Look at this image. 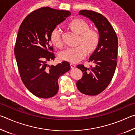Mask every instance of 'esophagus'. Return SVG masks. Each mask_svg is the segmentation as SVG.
Here are the masks:
<instances>
[{"instance_id":"1","label":"esophagus","mask_w":135,"mask_h":135,"mask_svg":"<svg viewBox=\"0 0 135 135\" xmlns=\"http://www.w3.org/2000/svg\"><path fill=\"white\" fill-rule=\"evenodd\" d=\"M70 65H71V68H74L75 67H76V65H75L74 64L71 63L70 64Z\"/></svg>"}]
</instances>
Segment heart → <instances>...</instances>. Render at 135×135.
<instances>
[{"label":"heart","instance_id":"heart-1","mask_svg":"<svg viewBox=\"0 0 135 135\" xmlns=\"http://www.w3.org/2000/svg\"><path fill=\"white\" fill-rule=\"evenodd\" d=\"M70 28L78 35H80V43H83L76 47H69L61 52V58L62 60L75 63L84 58L87 54V49L92 52L98 46L99 36L94 30L89 29L86 22L80 19H76L69 24ZM51 42L56 47H61L62 40L61 37V30L58 27L55 28L50 35Z\"/></svg>","mask_w":135,"mask_h":135}]
</instances>
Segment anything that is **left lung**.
I'll use <instances>...</instances> for the list:
<instances>
[{"mask_svg": "<svg viewBox=\"0 0 135 135\" xmlns=\"http://www.w3.org/2000/svg\"><path fill=\"white\" fill-rule=\"evenodd\" d=\"M83 15L93 22L99 36L97 48L89 58L94 67H77L83 72L82 78L76 85L81 93L87 95H96L101 93L110 83L117 66L118 38L113 27L107 18L99 13L92 11L81 10Z\"/></svg>", "mask_w": 135, "mask_h": 135, "instance_id": "8db88e82", "label": "left lung"}]
</instances>
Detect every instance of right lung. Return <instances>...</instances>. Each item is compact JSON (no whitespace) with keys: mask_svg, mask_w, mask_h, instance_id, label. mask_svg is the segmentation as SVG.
<instances>
[{"mask_svg":"<svg viewBox=\"0 0 135 135\" xmlns=\"http://www.w3.org/2000/svg\"><path fill=\"white\" fill-rule=\"evenodd\" d=\"M70 15L68 11L43 7L30 13L20 27L14 48L18 70L24 85L38 98L55 95L59 77L70 70L67 61L55 66L47 64L55 58L51 32Z\"/></svg>","mask_w":135,"mask_h":135,"instance_id":"right-lung-1","label":"right lung"}]
</instances>
